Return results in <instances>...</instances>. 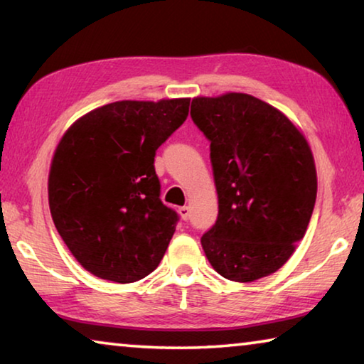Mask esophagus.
Returning a JSON list of instances; mask_svg holds the SVG:
<instances>
[{
  "label": "esophagus",
  "instance_id": "34e87169",
  "mask_svg": "<svg viewBox=\"0 0 364 364\" xmlns=\"http://www.w3.org/2000/svg\"><path fill=\"white\" fill-rule=\"evenodd\" d=\"M178 213H180V217L183 218V220H188L189 213H191V210H189L188 205H183V207H180V209H178Z\"/></svg>",
  "mask_w": 364,
  "mask_h": 364
}]
</instances>
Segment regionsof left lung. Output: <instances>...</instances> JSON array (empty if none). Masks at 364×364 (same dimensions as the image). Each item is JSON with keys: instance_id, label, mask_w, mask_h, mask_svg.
Wrapping results in <instances>:
<instances>
[{"instance_id": "left-lung-1", "label": "left lung", "mask_w": 364, "mask_h": 364, "mask_svg": "<svg viewBox=\"0 0 364 364\" xmlns=\"http://www.w3.org/2000/svg\"><path fill=\"white\" fill-rule=\"evenodd\" d=\"M191 118L210 142L218 217L200 238L213 269L233 282L274 274L313 215L314 159L304 136L269 103L247 94L198 97Z\"/></svg>"}]
</instances>
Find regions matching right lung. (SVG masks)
I'll list each match as a JSON object with an SVG mask.
<instances>
[{
    "label": "right lung",
    "instance_id": "add662e5",
    "mask_svg": "<svg viewBox=\"0 0 364 364\" xmlns=\"http://www.w3.org/2000/svg\"><path fill=\"white\" fill-rule=\"evenodd\" d=\"M188 112L189 99L108 103L79 118L58 144L50 212L90 274L131 284L157 269L180 217L160 199L155 152Z\"/></svg>",
    "mask_w": 364,
    "mask_h": 364
}]
</instances>
